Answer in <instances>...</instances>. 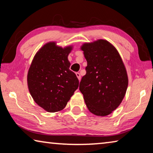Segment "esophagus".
I'll use <instances>...</instances> for the list:
<instances>
[{
    "label": "esophagus",
    "mask_w": 153,
    "mask_h": 153,
    "mask_svg": "<svg viewBox=\"0 0 153 153\" xmlns=\"http://www.w3.org/2000/svg\"><path fill=\"white\" fill-rule=\"evenodd\" d=\"M76 76L77 77V78H78L79 80L81 79V76H80V74L78 73V72H77V73H76Z\"/></svg>",
    "instance_id": "esophagus-1"
}]
</instances>
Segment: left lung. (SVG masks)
Listing matches in <instances>:
<instances>
[{
	"label": "left lung",
	"instance_id": "left-lung-1",
	"mask_svg": "<svg viewBox=\"0 0 153 153\" xmlns=\"http://www.w3.org/2000/svg\"><path fill=\"white\" fill-rule=\"evenodd\" d=\"M87 61L86 74L79 90L88 110L98 116L109 115L122 101L128 85L126 69L116 48L98 40L82 46Z\"/></svg>",
	"mask_w": 153,
	"mask_h": 153
}]
</instances>
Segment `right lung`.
Masks as SVG:
<instances>
[{"mask_svg":"<svg viewBox=\"0 0 153 153\" xmlns=\"http://www.w3.org/2000/svg\"><path fill=\"white\" fill-rule=\"evenodd\" d=\"M71 49L59 47L55 42L46 44L36 54L28 71L30 94L48 112L63 109L78 88L79 80L69 69L67 59Z\"/></svg>","mask_w":153,"mask_h":153,"instance_id":"right-lung-1","label":"right lung"}]
</instances>
